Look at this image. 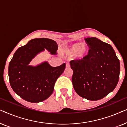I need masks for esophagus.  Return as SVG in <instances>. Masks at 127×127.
<instances>
[{"mask_svg": "<svg viewBox=\"0 0 127 127\" xmlns=\"http://www.w3.org/2000/svg\"><path fill=\"white\" fill-rule=\"evenodd\" d=\"M66 67H70V64H69V62H67V63L66 64Z\"/></svg>", "mask_w": 127, "mask_h": 127, "instance_id": "obj_1", "label": "esophagus"}]
</instances>
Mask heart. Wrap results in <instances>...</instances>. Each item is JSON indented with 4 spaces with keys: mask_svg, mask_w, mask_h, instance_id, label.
Returning <instances> with one entry per match:
<instances>
[{
    "mask_svg": "<svg viewBox=\"0 0 127 127\" xmlns=\"http://www.w3.org/2000/svg\"><path fill=\"white\" fill-rule=\"evenodd\" d=\"M66 54L69 56L76 55L79 58H83L88 54L89 52V47L86 44L80 43H74L67 47L64 50Z\"/></svg>",
    "mask_w": 127,
    "mask_h": 127,
    "instance_id": "obj_1",
    "label": "heart"
}]
</instances>
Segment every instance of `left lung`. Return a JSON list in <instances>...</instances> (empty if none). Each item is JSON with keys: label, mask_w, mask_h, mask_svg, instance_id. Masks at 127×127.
Masks as SVG:
<instances>
[{"label": "left lung", "mask_w": 127, "mask_h": 127, "mask_svg": "<svg viewBox=\"0 0 127 127\" xmlns=\"http://www.w3.org/2000/svg\"><path fill=\"white\" fill-rule=\"evenodd\" d=\"M88 54L70 62L72 81L76 93L90 100L101 99L114 90L119 79L120 64L112 47L96 37H87Z\"/></svg>", "instance_id": "left-lung-1"}]
</instances>
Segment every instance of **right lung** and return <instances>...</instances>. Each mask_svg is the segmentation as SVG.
Masks as SVG:
<instances>
[{
    "label": "right lung",
    "mask_w": 127,
    "mask_h": 127,
    "mask_svg": "<svg viewBox=\"0 0 127 127\" xmlns=\"http://www.w3.org/2000/svg\"><path fill=\"white\" fill-rule=\"evenodd\" d=\"M58 47L53 40L37 38L15 51L8 65V74L12 89L21 98L28 102L37 103L52 94L55 81L64 72L66 64L57 67H52L47 62L36 67L28 64L44 48L55 54Z\"/></svg>",
    "instance_id": "right-lung-1"
}]
</instances>
